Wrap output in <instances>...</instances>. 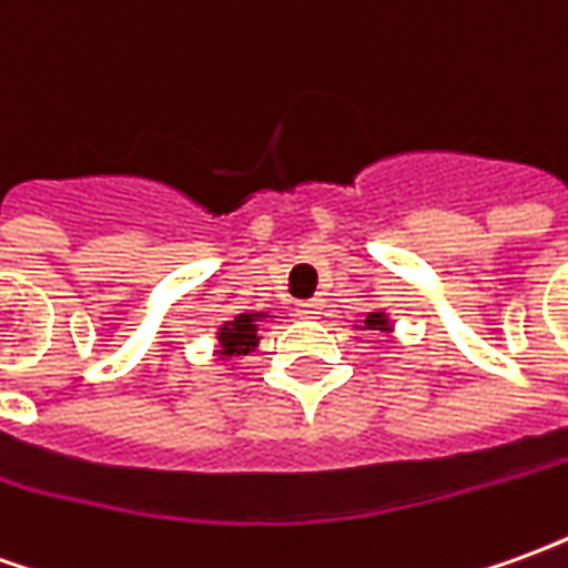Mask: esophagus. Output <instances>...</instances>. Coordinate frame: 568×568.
<instances>
[{
  "mask_svg": "<svg viewBox=\"0 0 568 568\" xmlns=\"http://www.w3.org/2000/svg\"><path fill=\"white\" fill-rule=\"evenodd\" d=\"M297 313L304 316V320H320L322 313V301L320 297H313V301H304L301 307H297Z\"/></svg>",
  "mask_w": 568,
  "mask_h": 568,
  "instance_id": "esophagus-1",
  "label": "esophagus"
}]
</instances>
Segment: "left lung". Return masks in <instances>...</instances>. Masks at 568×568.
Returning <instances> with one entry per match:
<instances>
[{"label":"left lung","mask_w":568,"mask_h":568,"mask_svg":"<svg viewBox=\"0 0 568 568\" xmlns=\"http://www.w3.org/2000/svg\"><path fill=\"white\" fill-rule=\"evenodd\" d=\"M365 328H386V320H383L381 313H368V320H365Z\"/></svg>","instance_id":"left-lung-1"}]
</instances>
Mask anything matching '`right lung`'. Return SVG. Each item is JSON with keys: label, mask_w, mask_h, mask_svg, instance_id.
Listing matches in <instances>:
<instances>
[{"label": "right lung", "mask_w": 568, "mask_h": 568, "mask_svg": "<svg viewBox=\"0 0 568 568\" xmlns=\"http://www.w3.org/2000/svg\"><path fill=\"white\" fill-rule=\"evenodd\" d=\"M219 341L224 346V356H246L248 346L258 344V337H255V316H236L234 322H227L219 332Z\"/></svg>", "instance_id": "1"}]
</instances>
